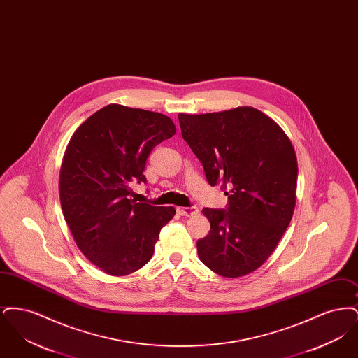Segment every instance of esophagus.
Masks as SVG:
<instances>
[{"instance_id":"obj_1","label":"esophagus","mask_w":358,"mask_h":358,"mask_svg":"<svg viewBox=\"0 0 358 358\" xmlns=\"http://www.w3.org/2000/svg\"><path fill=\"white\" fill-rule=\"evenodd\" d=\"M177 212L181 216H193V215L199 213V209L196 206H184V208H177Z\"/></svg>"}]
</instances>
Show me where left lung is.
Segmentation results:
<instances>
[{
  "label": "left lung",
  "instance_id": "obj_1",
  "mask_svg": "<svg viewBox=\"0 0 358 358\" xmlns=\"http://www.w3.org/2000/svg\"><path fill=\"white\" fill-rule=\"evenodd\" d=\"M178 120L209 185H222L228 196L227 209H203L210 231L197 241L199 257L225 278L252 273L273 254L294 213L298 162L292 143L254 107L180 114Z\"/></svg>",
  "mask_w": 358,
  "mask_h": 358
}]
</instances>
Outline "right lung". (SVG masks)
Here are the masks:
<instances>
[{
    "label": "right lung",
    "instance_id": "obj_1",
    "mask_svg": "<svg viewBox=\"0 0 358 358\" xmlns=\"http://www.w3.org/2000/svg\"><path fill=\"white\" fill-rule=\"evenodd\" d=\"M176 134L159 113L108 104L69 139L59 176L60 203L83 255L108 275L136 273L153 256L173 206L136 203L133 184H146L148 155Z\"/></svg>",
    "mask_w": 358,
    "mask_h": 358
}]
</instances>
